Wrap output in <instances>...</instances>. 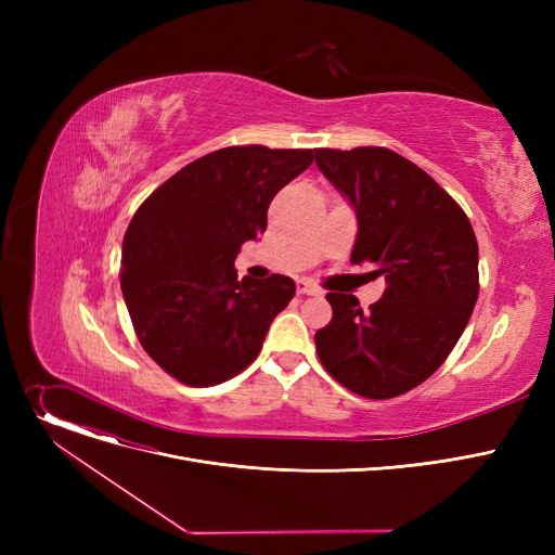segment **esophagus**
I'll list each match as a JSON object with an SVG mask.
<instances>
[{
	"instance_id": "1",
	"label": "esophagus",
	"mask_w": 555,
	"mask_h": 555,
	"mask_svg": "<svg viewBox=\"0 0 555 555\" xmlns=\"http://www.w3.org/2000/svg\"><path fill=\"white\" fill-rule=\"evenodd\" d=\"M297 293L299 295H319V287L310 281H297Z\"/></svg>"
}]
</instances>
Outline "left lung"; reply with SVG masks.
<instances>
[{"label":"left lung","instance_id":"left-lung-1","mask_svg":"<svg viewBox=\"0 0 555 555\" xmlns=\"http://www.w3.org/2000/svg\"><path fill=\"white\" fill-rule=\"evenodd\" d=\"M314 162L358 214L351 262H373L387 281L366 312L353 295H326L333 319L314 333L317 356L348 391L396 398L448 360L470 322L479 297L473 224L423 168L389 149H319Z\"/></svg>","mask_w":555,"mask_h":555}]
</instances>
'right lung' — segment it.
<instances>
[{
    "label": "right lung",
    "mask_w": 555,
    "mask_h": 555,
    "mask_svg": "<svg viewBox=\"0 0 555 555\" xmlns=\"http://www.w3.org/2000/svg\"><path fill=\"white\" fill-rule=\"evenodd\" d=\"M312 157L229 145L175 172L132 216L121 251L124 299L143 351L175 380L214 387L258 358L295 281H241L233 260L266 231L270 202Z\"/></svg>",
    "instance_id": "add662e5"
}]
</instances>
